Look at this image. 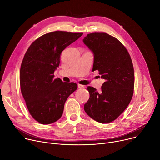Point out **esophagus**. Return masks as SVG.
Instances as JSON below:
<instances>
[{
  "instance_id": "34e87169",
  "label": "esophagus",
  "mask_w": 160,
  "mask_h": 160,
  "mask_svg": "<svg viewBox=\"0 0 160 160\" xmlns=\"http://www.w3.org/2000/svg\"><path fill=\"white\" fill-rule=\"evenodd\" d=\"M78 88L79 89H83V88H84V86L81 85V84H78Z\"/></svg>"
}]
</instances>
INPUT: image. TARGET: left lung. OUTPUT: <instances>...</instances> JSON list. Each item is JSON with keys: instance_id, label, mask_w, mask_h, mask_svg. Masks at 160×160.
Here are the masks:
<instances>
[{"instance_id": "1", "label": "left lung", "mask_w": 160, "mask_h": 160, "mask_svg": "<svg viewBox=\"0 0 160 160\" xmlns=\"http://www.w3.org/2000/svg\"><path fill=\"white\" fill-rule=\"evenodd\" d=\"M83 43L94 54L93 71L105 82L98 91L88 86L89 98L84 110L101 123L115 120L127 108L133 94L134 71L127 49L117 38L104 32L87 35Z\"/></svg>"}]
</instances>
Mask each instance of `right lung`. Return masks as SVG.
<instances>
[{"mask_svg": "<svg viewBox=\"0 0 160 160\" xmlns=\"http://www.w3.org/2000/svg\"><path fill=\"white\" fill-rule=\"evenodd\" d=\"M83 33L55 31L36 39L25 53L20 69L22 95L31 116L42 124L57 121L65 102L77 89L74 82L54 78L62 52Z\"/></svg>", "mask_w": 160, "mask_h": 160, "instance_id": "right-lung-1", "label": "right lung"}]
</instances>
